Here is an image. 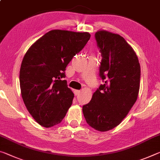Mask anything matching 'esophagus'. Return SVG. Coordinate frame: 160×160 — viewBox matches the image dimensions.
Segmentation results:
<instances>
[{
  "label": "esophagus",
  "mask_w": 160,
  "mask_h": 160,
  "mask_svg": "<svg viewBox=\"0 0 160 160\" xmlns=\"http://www.w3.org/2000/svg\"><path fill=\"white\" fill-rule=\"evenodd\" d=\"M74 93L75 95H78L80 93V90H74Z\"/></svg>",
  "instance_id": "esophagus-1"
}]
</instances>
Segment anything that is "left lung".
<instances>
[{
    "label": "left lung",
    "instance_id": "obj_1",
    "mask_svg": "<svg viewBox=\"0 0 160 160\" xmlns=\"http://www.w3.org/2000/svg\"><path fill=\"white\" fill-rule=\"evenodd\" d=\"M102 61L100 76L104 84L83 105L87 123L100 132L120 125L138 97L140 65L135 50L118 34L100 30L95 33Z\"/></svg>",
    "mask_w": 160,
    "mask_h": 160
}]
</instances>
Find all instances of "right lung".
I'll list each match as a JSON object with an SVG mask.
<instances>
[{"mask_svg":"<svg viewBox=\"0 0 160 160\" xmlns=\"http://www.w3.org/2000/svg\"><path fill=\"white\" fill-rule=\"evenodd\" d=\"M90 38L88 32L52 30L37 40L24 55L20 70L22 100L34 120L44 128L60 123L74 94L65 70Z\"/></svg>","mask_w":160,"mask_h":160,"instance_id":"right-lung-1","label":"right lung"}]
</instances>
